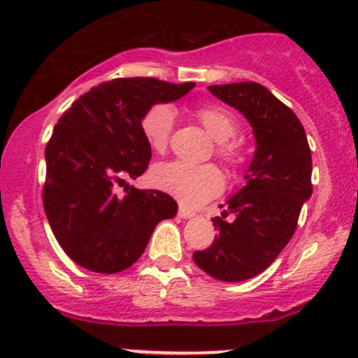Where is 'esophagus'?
I'll list each match as a JSON object with an SVG mask.
<instances>
[{"label":"esophagus","instance_id":"obj_1","mask_svg":"<svg viewBox=\"0 0 358 358\" xmlns=\"http://www.w3.org/2000/svg\"><path fill=\"white\" fill-rule=\"evenodd\" d=\"M178 215L182 219H189V217H194V210H191V208L183 207V205H180V210H178Z\"/></svg>","mask_w":358,"mask_h":358}]
</instances>
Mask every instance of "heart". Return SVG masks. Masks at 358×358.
Segmentation results:
<instances>
[{
	"label": "heart",
	"mask_w": 358,
	"mask_h": 358,
	"mask_svg": "<svg viewBox=\"0 0 358 358\" xmlns=\"http://www.w3.org/2000/svg\"><path fill=\"white\" fill-rule=\"evenodd\" d=\"M196 115L203 128L217 143L215 155L230 167L244 166L246 151L239 143L230 141L239 130L237 117L228 108L215 107V105L198 108ZM173 123H175V110L167 105H155L144 114L141 128L151 150H155L157 153H164L167 150ZM151 178L160 191L171 194L180 203L191 207L217 196L224 185L223 175L212 164L192 166L185 162H162L153 167Z\"/></svg>",
	"instance_id": "b5f03b06"
}]
</instances>
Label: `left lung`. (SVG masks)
Masks as SVG:
<instances>
[{
	"mask_svg": "<svg viewBox=\"0 0 358 358\" xmlns=\"http://www.w3.org/2000/svg\"><path fill=\"white\" fill-rule=\"evenodd\" d=\"M208 91L248 119L257 150L246 185L228 198L221 217L212 219L219 235L192 259L212 278L244 282L271 266L294 235L312 196L310 148L294 112L260 83L210 85Z\"/></svg>",
	"mask_w": 358,
	"mask_h": 358,
	"instance_id": "obj_1",
	"label": "left lung"
}]
</instances>
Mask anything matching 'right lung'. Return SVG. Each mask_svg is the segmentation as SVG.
Segmentation results:
<instances>
[{
    "instance_id": "obj_1",
    "label": "right lung",
    "mask_w": 358,
    "mask_h": 358,
    "mask_svg": "<svg viewBox=\"0 0 358 358\" xmlns=\"http://www.w3.org/2000/svg\"><path fill=\"white\" fill-rule=\"evenodd\" d=\"M196 83L115 78L80 96L46 146L44 212L71 260L89 271H124L137 262L162 219L178 205L166 192L117 185L148 169L151 148L143 117L153 105L180 99Z\"/></svg>"
}]
</instances>
